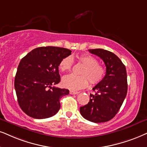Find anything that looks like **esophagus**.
Instances as JSON below:
<instances>
[{
  "label": "esophagus",
  "mask_w": 147,
  "mask_h": 147,
  "mask_svg": "<svg viewBox=\"0 0 147 147\" xmlns=\"http://www.w3.org/2000/svg\"><path fill=\"white\" fill-rule=\"evenodd\" d=\"M79 92H75V91H70V94H72V95H75V94H78Z\"/></svg>",
  "instance_id": "obj_1"
}]
</instances>
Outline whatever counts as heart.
I'll return each mask as SVG.
<instances>
[{"label": "heart", "mask_w": 147, "mask_h": 147, "mask_svg": "<svg viewBox=\"0 0 147 147\" xmlns=\"http://www.w3.org/2000/svg\"><path fill=\"white\" fill-rule=\"evenodd\" d=\"M78 60L84 67L81 70L83 75H68L62 78V85L71 90H81L88 84V79L91 84H97L105 77V70L102 66L98 64L95 57L89 54H82L78 57ZM72 57H64L59 64V68L62 72H67L71 69Z\"/></svg>", "instance_id": "b5f03b06"}]
</instances>
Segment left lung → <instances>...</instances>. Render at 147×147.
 <instances>
[{"label":"left lung","mask_w":147,"mask_h":147,"mask_svg":"<svg viewBox=\"0 0 147 147\" xmlns=\"http://www.w3.org/2000/svg\"><path fill=\"white\" fill-rule=\"evenodd\" d=\"M100 57L106 66V75L93 88L88 104L80 107L85 119L94 123H103L112 119L118 113L127 92V72L125 65L115 53L102 49H89Z\"/></svg>","instance_id":"1"}]
</instances>
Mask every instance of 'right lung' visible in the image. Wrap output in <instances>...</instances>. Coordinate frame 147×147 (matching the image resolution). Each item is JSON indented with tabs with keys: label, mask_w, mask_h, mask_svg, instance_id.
<instances>
[{
	"label": "right lung",
	"mask_w": 147,
	"mask_h": 147,
	"mask_svg": "<svg viewBox=\"0 0 147 147\" xmlns=\"http://www.w3.org/2000/svg\"><path fill=\"white\" fill-rule=\"evenodd\" d=\"M71 51L57 47H40L24 57L18 67L14 86L20 108L34 119L49 118L60 110V100L69 90L52 87L60 83L58 66Z\"/></svg>",
	"instance_id": "1"
}]
</instances>
